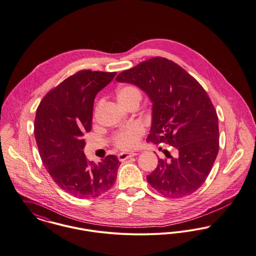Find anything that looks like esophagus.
Segmentation results:
<instances>
[{
    "label": "esophagus",
    "mask_w": 256,
    "mask_h": 256,
    "mask_svg": "<svg viewBox=\"0 0 256 256\" xmlns=\"http://www.w3.org/2000/svg\"><path fill=\"white\" fill-rule=\"evenodd\" d=\"M136 154L134 152H120L118 154V158H119V160L120 162H124V160H128V158H132V156H134Z\"/></svg>",
    "instance_id": "1"
}]
</instances>
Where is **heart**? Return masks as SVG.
Wrapping results in <instances>:
<instances>
[{"label":"heart","instance_id":"heart-1","mask_svg":"<svg viewBox=\"0 0 256 256\" xmlns=\"http://www.w3.org/2000/svg\"><path fill=\"white\" fill-rule=\"evenodd\" d=\"M118 100L120 104H128L136 96L141 98V92L134 86H124L118 90ZM145 130L139 124H132L119 130L114 137L113 141L115 146L122 150H134L139 144L141 136L144 134Z\"/></svg>","mask_w":256,"mask_h":256}]
</instances>
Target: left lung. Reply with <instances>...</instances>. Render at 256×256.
Masks as SVG:
<instances>
[{"instance_id": "obj_1", "label": "left lung", "mask_w": 256, "mask_h": 256, "mask_svg": "<svg viewBox=\"0 0 256 256\" xmlns=\"http://www.w3.org/2000/svg\"><path fill=\"white\" fill-rule=\"evenodd\" d=\"M116 80L149 96L152 120L147 140L177 152L168 160L158 158L147 176L149 184L169 198L192 194L210 174L220 148L218 115L206 90L179 64L162 57L141 62Z\"/></svg>"}]
</instances>
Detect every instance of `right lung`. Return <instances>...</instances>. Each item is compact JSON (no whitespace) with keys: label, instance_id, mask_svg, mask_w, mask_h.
Masks as SVG:
<instances>
[{"label":"right lung","instance_id":"right-lung-1","mask_svg":"<svg viewBox=\"0 0 256 256\" xmlns=\"http://www.w3.org/2000/svg\"><path fill=\"white\" fill-rule=\"evenodd\" d=\"M116 74L79 70L49 90L36 109L34 137L42 164L60 188L74 197L102 196L117 178L120 162L116 156L96 164L83 152L94 98Z\"/></svg>","mask_w":256,"mask_h":256}]
</instances>
